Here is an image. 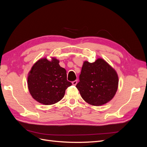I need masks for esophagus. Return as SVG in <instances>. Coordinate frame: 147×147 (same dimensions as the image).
Segmentation results:
<instances>
[{"instance_id":"1","label":"esophagus","mask_w":147,"mask_h":147,"mask_svg":"<svg viewBox=\"0 0 147 147\" xmlns=\"http://www.w3.org/2000/svg\"><path fill=\"white\" fill-rule=\"evenodd\" d=\"M77 82H78L77 80H75V81L72 82V84H73V85L75 86V85H76V84H77Z\"/></svg>"}]
</instances>
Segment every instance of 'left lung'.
Here are the masks:
<instances>
[{
  "label": "left lung",
  "mask_w": 147,
  "mask_h": 147,
  "mask_svg": "<svg viewBox=\"0 0 147 147\" xmlns=\"http://www.w3.org/2000/svg\"><path fill=\"white\" fill-rule=\"evenodd\" d=\"M117 72L107 62L98 58L94 63L83 62L77 88L83 99L93 106L112 100L118 88Z\"/></svg>",
  "instance_id": "1"
}]
</instances>
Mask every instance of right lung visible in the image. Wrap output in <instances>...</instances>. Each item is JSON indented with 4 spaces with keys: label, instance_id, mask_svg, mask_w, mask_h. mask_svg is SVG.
<instances>
[{
    "label": "right lung",
    "instance_id": "1",
    "mask_svg": "<svg viewBox=\"0 0 147 147\" xmlns=\"http://www.w3.org/2000/svg\"><path fill=\"white\" fill-rule=\"evenodd\" d=\"M59 60L51 57L40 59L32 67L28 76V87L33 99L43 105L55 104L63 98L65 90L72 85L67 80L66 70Z\"/></svg>",
    "mask_w": 147,
    "mask_h": 147
}]
</instances>
